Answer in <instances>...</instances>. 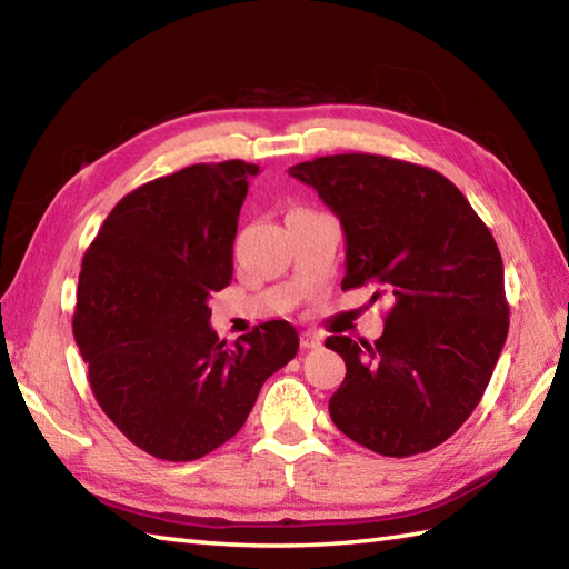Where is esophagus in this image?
Masks as SVG:
<instances>
[{"mask_svg": "<svg viewBox=\"0 0 569 569\" xmlns=\"http://www.w3.org/2000/svg\"><path fill=\"white\" fill-rule=\"evenodd\" d=\"M318 347H322V340L316 332L300 335V349H318Z\"/></svg>", "mask_w": 569, "mask_h": 569, "instance_id": "34e87169", "label": "esophagus"}]
</instances>
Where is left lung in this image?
Here are the masks:
<instances>
[{"label": "left lung", "instance_id": "left-lung-1", "mask_svg": "<svg viewBox=\"0 0 569 569\" xmlns=\"http://www.w3.org/2000/svg\"><path fill=\"white\" fill-rule=\"evenodd\" d=\"M288 173L340 217L342 291L371 286V300L393 298L373 345L325 340L347 365L332 422L386 457L432 450L481 401L509 335L497 241L457 186L426 166L337 153Z\"/></svg>", "mask_w": 569, "mask_h": 569}]
</instances>
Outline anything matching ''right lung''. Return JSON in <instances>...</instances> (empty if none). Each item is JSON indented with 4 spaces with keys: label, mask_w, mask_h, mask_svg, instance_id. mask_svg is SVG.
Instances as JSON below:
<instances>
[{
    "label": "right lung",
    "mask_w": 569,
    "mask_h": 569,
    "mask_svg": "<svg viewBox=\"0 0 569 569\" xmlns=\"http://www.w3.org/2000/svg\"><path fill=\"white\" fill-rule=\"evenodd\" d=\"M244 161L196 163L131 190L84 251L72 335L100 408L168 462L234 438L263 381L298 352L291 322L220 340L208 300L232 281Z\"/></svg>",
    "instance_id": "add662e5"
}]
</instances>
